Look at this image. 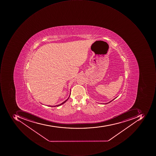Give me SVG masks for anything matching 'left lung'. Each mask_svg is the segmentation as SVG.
Segmentation results:
<instances>
[{
  "label": "left lung",
  "instance_id": "obj_1",
  "mask_svg": "<svg viewBox=\"0 0 156 156\" xmlns=\"http://www.w3.org/2000/svg\"><path fill=\"white\" fill-rule=\"evenodd\" d=\"M113 100H114V99H113V100H112V101H110V102H109V103H106V104H108V103H110V102H112V101H113Z\"/></svg>",
  "mask_w": 156,
  "mask_h": 156
}]
</instances>
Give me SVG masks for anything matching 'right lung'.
<instances>
[{"label": "right lung", "mask_w": 156, "mask_h": 156, "mask_svg": "<svg viewBox=\"0 0 156 156\" xmlns=\"http://www.w3.org/2000/svg\"><path fill=\"white\" fill-rule=\"evenodd\" d=\"M69 97H68V98H67L66 100H65V101L64 102H63V103H61V104H60V105H55V106H51V105L49 106V105H48V106H51V107H56V106H57V107H58V106H60V105H63V104H64V103H65V102H66V101H67V100H68V99H69Z\"/></svg>", "instance_id": "obj_1"}]
</instances>
